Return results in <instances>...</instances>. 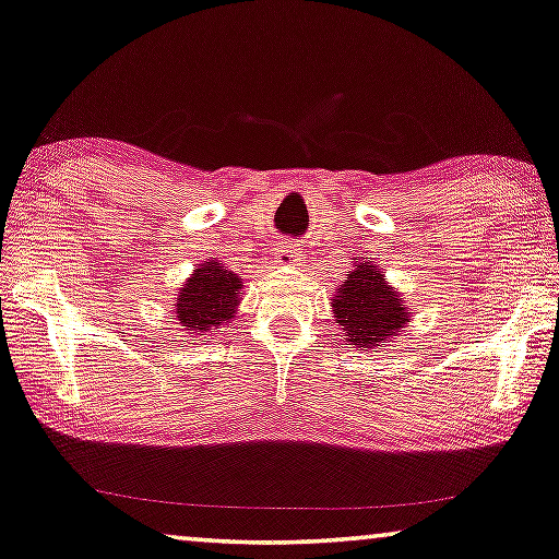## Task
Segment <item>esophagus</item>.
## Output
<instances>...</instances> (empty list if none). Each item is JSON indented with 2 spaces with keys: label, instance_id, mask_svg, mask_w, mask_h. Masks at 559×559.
Instances as JSON below:
<instances>
[{
  "label": "esophagus",
  "instance_id": "esophagus-1",
  "mask_svg": "<svg viewBox=\"0 0 559 559\" xmlns=\"http://www.w3.org/2000/svg\"><path fill=\"white\" fill-rule=\"evenodd\" d=\"M276 261L281 263V265H294L298 258H301V248H298V242L296 240H290V238H283V240H278V246H276Z\"/></svg>",
  "mask_w": 559,
  "mask_h": 559
}]
</instances>
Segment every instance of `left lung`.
Returning a JSON list of instances; mask_svg holds the SVG:
<instances>
[{
	"label": "left lung",
	"instance_id": "1",
	"mask_svg": "<svg viewBox=\"0 0 559 559\" xmlns=\"http://www.w3.org/2000/svg\"><path fill=\"white\" fill-rule=\"evenodd\" d=\"M334 324L347 342L361 349L382 347L407 324V309L384 283L377 265L359 263L347 281L334 290Z\"/></svg>",
	"mask_w": 559,
	"mask_h": 559
}]
</instances>
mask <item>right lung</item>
Returning <instances> with one entry per match:
<instances>
[{"label":"right lung","mask_w":559,"mask_h":559,"mask_svg":"<svg viewBox=\"0 0 559 559\" xmlns=\"http://www.w3.org/2000/svg\"><path fill=\"white\" fill-rule=\"evenodd\" d=\"M242 281L238 273L227 271L223 263L210 261L192 273L177 296V319L187 334L202 336V332L219 329L233 319L238 306V290Z\"/></svg>","instance_id":"1"}]
</instances>
